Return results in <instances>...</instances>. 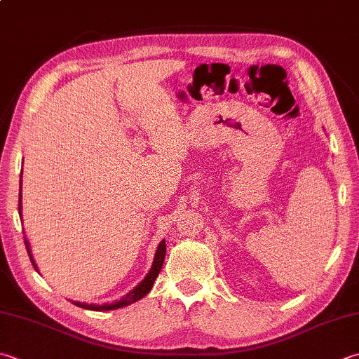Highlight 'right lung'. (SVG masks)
<instances>
[{"label":"right lung","mask_w":359,"mask_h":359,"mask_svg":"<svg viewBox=\"0 0 359 359\" xmlns=\"http://www.w3.org/2000/svg\"><path fill=\"white\" fill-rule=\"evenodd\" d=\"M18 212H20V215H21V191H20V201H18ZM25 244H26L27 254H29L32 266L35 268V271H39L37 266H35L32 254H31L29 243H27L26 238H25ZM165 255H166V244H165V240H163V241H161V243L158 244L157 252H156V257H154L152 268H151L149 272H147V276L144 277L143 282L140 283V285H137L135 287H133V290H132L130 292L126 294V296H124L121 300H116V302H114V304H104V305H88V304H82V302H73V304L77 305V306H81V308H86V310L109 311V310H116V308L128 306V305L133 304V302L143 299V297L146 296V294L152 290V285H154V282H156V278L158 277V273H160V271H161V266H163Z\"/></svg>","instance_id":"right-lung-1"}]
</instances>
